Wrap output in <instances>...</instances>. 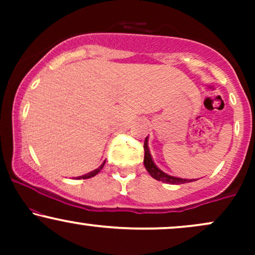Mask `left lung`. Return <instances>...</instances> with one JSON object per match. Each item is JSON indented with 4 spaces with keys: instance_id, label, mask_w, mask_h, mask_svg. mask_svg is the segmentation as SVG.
<instances>
[{
    "instance_id": "left-lung-1",
    "label": "left lung",
    "mask_w": 255,
    "mask_h": 255,
    "mask_svg": "<svg viewBox=\"0 0 255 255\" xmlns=\"http://www.w3.org/2000/svg\"><path fill=\"white\" fill-rule=\"evenodd\" d=\"M144 151H145V154H144L145 168H146V170L148 171V174H150L153 178H156V180H158V181H162V182L170 183V184H181V183L192 182L193 181V180H184V178L170 176V175H166L165 172H163L160 169H158L156 164L153 163V160H152L151 153H150V151H148L147 137H146L145 142H144Z\"/></svg>"
}]
</instances>
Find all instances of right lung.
I'll return each mask as SVG.
<instances>
[{
  "label": "right lung",
  "instance_id": "obj_1",
  "mask_svg": "<svg viewBox=\"0 0 255 255\" xmlns=\"http://www.w3.org/2000/svg\"><path fill=\"white\" fill-rule=\"evenodd\" d=\"M103 166H104V163H103V164H102L101 166H99L98 169H96V170L91 171V172H89V174H86V175H83V176H80V177H78V178H90V177H93V176H96V175H97L98 172L101 171L102 169H103Z\"/></svg>",
  "mask_w": 255,
  "mask_h": 255
}]
</instances>
